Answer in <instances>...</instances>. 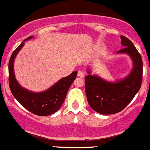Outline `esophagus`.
Instances as JSON below:
<instances>
[{
    "instance_id": "obj_1",
    "label": "esophagus",
    "mask_w": 150,
    "mask_h": 150,
    "mask_svg": "<svg viewBox=\"0 0 150 150\" xmlns=\"http://www.w3.org/2000/svg\"><path fill=\"white\" fill-rule=\"evenodd\" d=\"M77 75H78L79 77H81V78H83V77H84V73H83L82 71H78V74H77Z\"/></svg>"
}]
</instances>
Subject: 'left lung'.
Wrapping results in <instances>:
<instances>
[{
  "label": "left lung",
  "mask_w": 150,
  "mask_h": 150,
  "mask_svg": "<svg viewBox=\"0 0 150 150\" xmlns=\"http://www.w3.org/2000/svg\"><path fill=\"white\" fill-rule=\"evenodd\" d=\"M124 48L117 54H125L130 57L133 68L125 77L109 81L98 75H92L87 68L85 77V93L90 107L101 115H112L121 112L130 103L140 90L142 83L143 63L140 54L131 41L121 35Z\"/></svg>",
  "instance_id": "1"
}]
</instances>
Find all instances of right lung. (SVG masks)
Wrapping results in <instances>:
<instances>
[{"instance_id": "1", "label": "right lung", "mask_w": 150, "mask_h": 150, "mask_svg": "<svg viewBox=\"0 0 150 150\" xmlns=\"http://www.w3.org/2000/svg\"><path fill=\"white\" fill-rule=\"evenodd\" d=\"M33 35L25 39L13 52L8 62V81L11 93L17 101L27 110L38 116H47L55 113L64 102L69 87L76 79L77 71L63 77L44 91L35 93L22 87L16 79L14 62L16 56L25 45V41L31 39Z\"/></svg>"}]
</instances>
